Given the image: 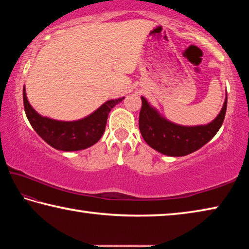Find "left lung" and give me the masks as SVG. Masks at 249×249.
<instances>
[{"mask_svg": "<svg viewBox=\"0 0 249 249\" xmlns=\"http://www.w3.org/2000/svg\"><path fill=\"white\" fill-rule=\"evenodd\" d=\"M227 94L217 116L205 125L185 126L176 124L160 114L146 98L142 96L140 130L151 148L170 157H182L200 149L215 136L224 121Z\"/></svg>", "mask_w": 249, "mask_h": 249, "instance_id": "8db88e82", "label": "left lung"}]
</instances>
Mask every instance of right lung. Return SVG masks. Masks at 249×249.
<instances>
[{
  "instance_id": "obj_1",
  "label": "right lung",
  "mask_w": 249,
  "mask_h": 249,
  "mask_svg": "<svg viewBox=\"0 0 249 249\" xmlns=\"http://www.w3.org/2000/svg\"><path fill=\"white\" fill-rule=\"evenodd\" d=\"M23 100L25 113L32 127L48 145L61 151H77L89 148L100 141L108 113L124 98L108 100L91 114L75 121H59L40 115L28 102L25 86Z\"/></svg>"
}]
</instances>
